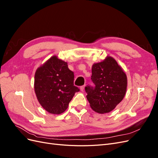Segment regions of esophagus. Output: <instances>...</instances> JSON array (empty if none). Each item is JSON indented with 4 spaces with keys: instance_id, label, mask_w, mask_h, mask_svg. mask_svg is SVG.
Returning <instances> with one entry per match:
<instances>
[{
    "instance_id": "1",
    "label": "esophagus",
    "mask_w": 158,
    "mask_h": 158,
    "mask_svg": "<svg viewBox=\"0 0 158 158\" xmlns=\"http://www.w3.org/2000/svg\"><path fill=\"white\" fill-rule=\"evenodd\" d=\"M84 88H85V85H82V86L80 87V90L82 91V92H83V91L84 90Z\"/></svg>"
}]
</instances>
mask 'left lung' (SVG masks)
Segmentation results:
<instances>
[{
  "mask_svg": "<svg viewBox=\"0 0 158 158\" xmlns=\"http://www.w3.org/2000/svg\"><path fill=\"white\" fill-rule=\"evenodd\" d=\"M91 80L94 86L85 87L86 98L94 111L106 113L111 111L124 98L127 78L122 68L111 56L92 66Z\"/></svg>",
  "mask_w": 158,
  "mask_h": 158,
  "instance_id": "obj_1",
  "label": "left lung"
}]
</instances>
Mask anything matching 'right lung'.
<instances>
[{"label": "right lung", "instance_id": "1", "mask_svg": "<svg viewBox=\"0 0 158 158\" xmlns=\"http://www.w3.org/2000/svg\"><path fill=\"white\" fill-rule=\"evenodd\" d=\"M74 75L67 63L53 56L38 68L34 89L41 106L52 114H61L80 89L74 85Z\"/></svg>", "mask_w": 158, "mask_h": 158}]
</instances>
